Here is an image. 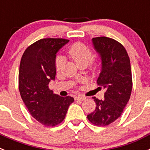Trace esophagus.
I'll return each mask as SVG.
<instances>
[{
    "label": "esophagus",
    "mask_w": 150,
    "mask_h": 150,
    "mask_svg": "<svg viewBox=\"0 0 150 150\" xmlns=\"http://www.w3.org/2000/svg\"><path fill=\"white\" fill-rule=\"evenodd\" d=\"M86 97L83 96V95H77V96L75 97V100H86Z\"/></svg>",
    "instance_id": "obj_1"
}]
</instances>
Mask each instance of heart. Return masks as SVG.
I'll return each instance as SVG.
<instances>
[{"label": "heart", "instance_id": "obj_1", "mask_svg": "<svg viewBox=\"0 0 150 150\" xmlns=\"http://www.w3.org/2000/svg\"><path fill=\"white\" fill-rule=\"evenodd\" d=\"M68 54L77 66L81 64H88L91 61L92 53L88 46L82 43H75L70 47L68 50ZM64 59L62 56L59 55L55 59V68L57 71H59L63 66Z\"/></svg>", "mask_w": 150, "mask_h": 150}]
</instances>
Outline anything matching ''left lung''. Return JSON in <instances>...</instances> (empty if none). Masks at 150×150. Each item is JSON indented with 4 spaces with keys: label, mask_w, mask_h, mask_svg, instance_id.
I'll return each instance as SVG.
<instances>
[{
    "label": "left lung",
    "mask_w": 150,
    "mask_h": 150,
    "mask_svg": "<svg viewBox=\"0 0 150 150\" xmlns=\"http://www.w3.org/2000/svg\"><path fill=\"white\" fill-rule=\"evenodd\" d=\"M101 61L98 84L106 88L104 98L93 97L96 108L87 116L92 124L106 126L116 121L129 100L132 89L131 63L126 50L118 41L106 37L92 38Z\"/></svg>",
    "instance_id": "8db88e82"
}]
</instances>
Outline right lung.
Masks as SVG:
<instances>
[{
    "label": "right lung",
    "instance_id": "obj_1",
    "mask_svg": "<svg viewBox=\"0 0 150 150\" xmlns=\"http://www.w3.org/2000/svg\"><path fill=\"white\" fill-rule=\"evenodd\" d=\"M68 42L62 38L39 40L26 49L21 59L18 74L21 97L30 115L46 126L60 124L74 101L72 97H61L49 88V83L55 80L56 74V53Z\"/></svg>",
    "mask_w": 150,
    "mask_h": 150
}]
</instances>
